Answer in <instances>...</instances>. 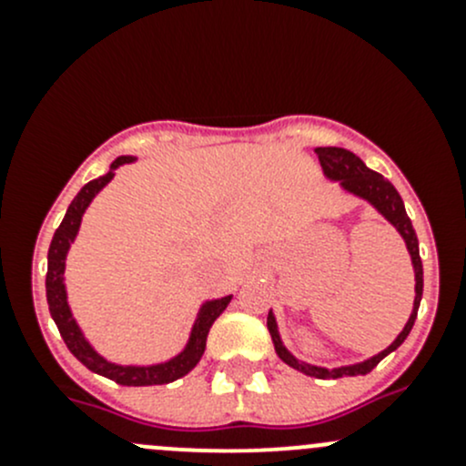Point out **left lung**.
Masks as SVG:
<instances>
[{
  "instance_id": "left-lung-1",
  "label": "left lung",
  "mask_w": 466,
  "mask_h": 466,
  "mask_svg": "<svg viewBox=\"0 0 466 466\" xmlns=\"http://www.w3.org/2000/svg\"><path fill=\"white\" fill-rule=\"evenodd\" d=\"M316 153L318 157H320L322 173L329 182H338L345 194L354 196V198L363 200V203H368L372 209H377L379 214L383 216L394 229H397L399 237L403 238L408 255H410L412 270H415V302H412L410 318H408V322L403 324L401 333L394 338L392 345H388L383 351L370 356V359L360 360V363L340 365V368H320V365H311L295 359V356L289 351V347L284 345V340H281V333H279V327H277V318L275 313H272V309L268 311V331H270L277 356H279L289 368L298 370V372L307 374V377H313V379L359 377V374L372 372L385 356L392 354L397 347H401V342L406 340L412 324H415L417 309H420L421 293H424V268H421V259H420V241H417V234L415 229H412L410 218H408L401 196H399V191L394 189L392 182L385 180L380 173L372 171V168L359 157V155L350 153V150L345 148H338V146H322V148H316Z\"/></svg>"
}]
</instances>
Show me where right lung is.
Here are the masks:
<instances>
[{"label": "right lung", "instance_id": "1", "mask_svg": "<svg viewBox=\"0 0 466 466\" xmlns=\"http://www.w3.org/2000/svg\"><path fill=\"white\" fill-rule=\"evenodd\" d=\"M133 162H137L135 155H121V157H116L115 162L110 164V171L98 176L96 180L87 182V185L78 191L76 198L72 200V205L67 207V214H65L60 228L56 229L54 238H51L49 255H46V304H49V313L51 318H54L56 327H58L67 350L72 351L87 370H92L94 374H101V377L115 380V383L119 385H162L182 379L198 365V360L203 359L205 354L207 333H209L216 318H218L220 313L228 309V304L232 302V295L205 299V302L200 304L198 313H196V320L191 324L187 345L182 347L180 354L153 365H121L112 363L106 356L98 354L92 347V342L87 340L81 324L74 318L72 307H69L67 284H65V266H67L65 261H67L69 248H72V243L76 241L78 237L83 214H86L87 207L92 205V200L101 194L103 187L115 177L116 168Z\"/></svg>", "mask_w": 466, "mask_h": 466}]
</instances>
